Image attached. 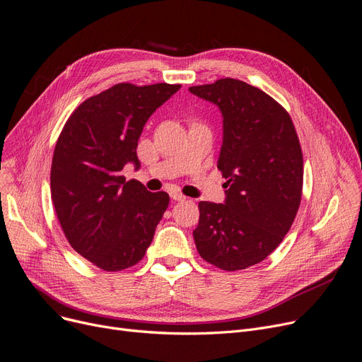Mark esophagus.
Returning <instances> with one entry per match:
<instances>
[{
  "label": "esophagus",
  "instance_id": "obj_1",
  "mask_svg": "<svg viewBox=\"0 0 362 362\" xmlns=\"http://www.w3.org/2000/svg\"><path fill=\"white\" fill-rule=\"evenodd\" d=\"M170 197L174 199V202H186V197L182 195L180 192H176V191L170 192Z\"/></svg>",
  "mask_w": 362,
  "mask_h": 362
}]
</instances>
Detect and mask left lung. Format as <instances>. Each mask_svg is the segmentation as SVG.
Segmentation results:
<instances>
[{
	"instance_id": "1",
	"label": "left lung",
	"mask_w": 362,
	"mask_h": 362,
	"mask_svg": "<svg viewBox=\"0 0 362 362\" xmlns=\"http://www.w3.org/2000/svg\"><path fill=\"white\" fill-rule=\"evenodd\" d=\"M219 107L223 140L218 168L225 203L199 202L195 246L225 272L245 270L282 243L301 202L303 152L289 113L276 100L237 78L191 86Z\"/></svg>"
}]
</instances>
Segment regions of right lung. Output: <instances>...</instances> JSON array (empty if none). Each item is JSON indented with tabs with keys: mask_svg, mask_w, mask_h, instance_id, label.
I'll list each match as a JSON object with an SVG mask.
<instances>
[{
	"mask_svg": "<svg viewBox=\"0 0 362 362\" xmlns=\"http://www.w3.org/2000/svg\"><path fill=\"white\" fill-rule=\"evenodd\" d=\"M180 85L117 83L85 100L66 120L53 152L50 194L71 247L104 272L143 259L168 207L167 192L125 180L137 168V144L147 119Z\"/></svg>",
	"mask_w": 362,
	"mask_h": 362,
	"instance_id": "1",
	"label": "right lung"
}]
</instances>
